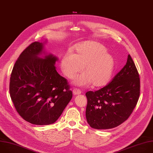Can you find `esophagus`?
I'll return each instance as SVG.
<instances>
[{
	"instance_id": "esophagus-1",
	"label": "esophagus",
	"mask_w": 153,
	"mask_h": 153,
	"mask_svg": "<svg viewBox=\"0 0 153 153\" xmlns=\"http://www.w3.org/2000/svg\"><path fill=\"white\" fill-rule=\"evenodd\" d=\"M73 93L74 95H79L81 94V91L77 88H74L73 91Z\"/></svg>"
}]
</instances>
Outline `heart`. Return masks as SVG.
I'll return each mask as SVG.
<instances>
[{"label":"heart","instance_id":"b5f03b06","mask_svg":"<svg viewBox=\"0 0 153 153\" xmlns=\"http://www.w3.org/2000/svg\"><path fill=\"white\" fill-rule=\"evenodd\" d=\"M106 51L103 45L95 41L79 44L74 47V54L67 52L62 56L61 70L72 79L83 68L84 73L74 80L75 85L85 86L91 83L94 87L103 86L109 82L115 66L114 58Z\"/></svg>","mask_w":153,"mask_h":153}]
</instances>
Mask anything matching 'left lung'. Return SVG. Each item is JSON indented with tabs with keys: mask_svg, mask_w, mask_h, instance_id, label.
Returning a JSON list of instances; mask_svg holds the SVG:
<instances>
[{
	"mask_svg": "<svg viewBox=\"0 0 153 153\" xmlns=\"http://www.w3.org/2000/svg\"><path fill=\"white\" fill-rule=\"evenodd\" d=\"M85 95L88 100L86 118L92 128H112L126 121L140 95L139 76L130 55L125 66L108 85Z\"/></svg>",
	"mask_w": 153,
	"mask_h": 153,
	"instance_id": "obj_1",
	"label": "left lung"
}]
</instances>
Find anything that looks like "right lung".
Instances as JSON below:
<instances>
[{
    "mask_svg": "<svg viewBox=\"0 0 153 153\" xmlns=\"http://www.w3.org/2000/svg\"><path fill=\"white\" fill-rule=\"evenodd\" d=\"M44 42L30 44L13 67L10 93L19 114L35 125H49L61 115L73 97L66 79L55 66L58 58L46 54ZM44 54L42 58L40 55Z\"/></svg>",
    "mask_w": 153,
    "mask_h": 153,
    "instance_id": "add662e5",
    "label": "right lung"
}]
</instances>
